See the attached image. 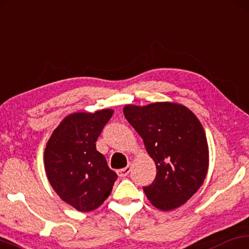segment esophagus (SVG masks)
I'll return each mask as SVG.
<instances>
[{"instance_id": "obj_1", "label": "esophagus", "mask_w": 249, "mask_h": 249, "mask_svg": "<svg viewBox=\"0 0 249 249\" xmlns=\"http://www.w3.org/2000/svg\"><path fill=\"white\" fill-rule=\"evenodd\" d=\"M130 170H131V167L127 166L125 168H122V169H119L117 174L119 175V177H125L129 173H130Z\"/></svg>"}]
</instances>
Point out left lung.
Segmentation results:
<instances>
[{
  "instance_id": "obj_1",
  "label": "left lung",
  "mask_w": 249,
  "mask_h": 249,
  "mask_svg": "<svg viewBox=\"0 0 249 249\" xmlns=\"http://www.w3.org/2000/svg\"><path fill=\"white\" fill-rule=\"evenodd\" d=\"M124 114L143 138L157 166L156 179L143 188L160 211L184 205L207 176L209 151L205 130L191 109L177 103L125 105Z\"/></svg>"
}]
</instances>
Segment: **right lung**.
Here are the masks:
<instances>
[{
    "label": "right lung",
    "instance_id": "obj_1",
    "mask_svg": "<svg viewBox=\"0 0 249 249\" xmlns=\"http://www.w3.org/2000/svg\"><path fill=\"white\" fill-rule=\"evenodd\" d=\"M113 115V109L76 112L64 118L44 150V168L59 198L79 212L98 208L111 195L118 175L96 142Z\"/></svg>",
    "mask_w": 249,
    "mask_h": 249
}]
</instances>
